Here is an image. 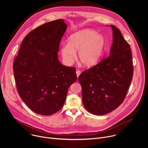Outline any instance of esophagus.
<instances>
[{
	"instance_id": "1",
	"label": "esophagus",
	"mask_w": 148,
	"mask_h": 148,
	"mask_svg": "<svg viewBox=\"0 0 148 148\" xmlns=\"http://www.w3.org/2000/svg\"><path fill=\"white\" fill-rule=\"evenodd\" d=\"M76 74H77V76L78 77V76L80 75V74H81V71L79 70H77V71H76Z\"/></svg>"
}]
</instances>
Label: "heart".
Returning <instances> with one entry per match:
<instances>
[{"label":"heart","instance_id":"1","mask_svg":"<svg viewBox=\"0 0 148 148\" xmlns=\"http://www.w3.org/2000/svg\"><path fill=\"white\" fill-rule=\"evenodd\" d=\"M105 47V40L103 36L97 32L85 29L72 34L68 43L61 45L60 53L63 62L71 66L78 57L82 64L87 67L96 64L100 60Z\"/></svg>","mask_w":148,"mask_h":148}]
</instances>
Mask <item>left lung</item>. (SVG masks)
<instances>
[{"mask_svg":"<svg viewBox=\"0 0 148 148\" xmlns=\"http://www.w3.org/2000/svg\"><path fill=\"white\" fill-rule=\"evenodd\" d=\"M113 43L108 57L78 77L85 108L96 115L107 114L124 101L134 73L132 53L121 31L111 25Z\"/></svg>","mask_w":148,"mask_h":148,"instance_id":"1","label":"left lung"}]
</instances>
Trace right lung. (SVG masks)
<instances>
[{
  "label": "right lung",
  "instance_id": "add662e5",
  "mask_svg": "<svg viewBox=\"0 0 148 148\" xmlns=\"http://www.w3.org/2000/svg\"><path fill=\"white\" fill-rule=\"evenodd\" d=\"M67 29L62 19L31 31L24 38L13 62L19 96L33 112L50 115L60 111L69 87L77 79L74 67L58 60L60 41Z\"/></svg>",
  "mask_w": 148,
  "mask_h": 148
}]
</instances>
